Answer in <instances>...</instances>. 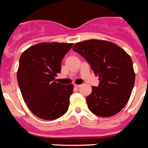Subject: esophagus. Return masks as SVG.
I'll return each mask as SVG.
<instances>
[{
    "mask_svg": "<svg viewBox=\"0 0 148 148\" xmlns=\"http://www.w3.org/2000/svg\"><path fill=\"white\" fill-rule=\"evenodd\" d=\"M74 86H75L76 88H80L81 85H77V84H75V85H74Z\"/></svg>",
    "mask_w": 148,
    "mask_h": 148,
    "instance_id": "obj_1",
    "label": "esophagus"
}]
</instances>
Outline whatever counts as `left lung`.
Returning a JSON list of instances; mask_svg holds the SVG:
<instances>
[{
  "instance_id": "1",
  "label": "left lung",
  "mask_w": 148,
  "mask_h": 148,
  "mask_svg": "<svg viewBox=\"0 0 148 148\" xmlns=\"http://www.w3.org/2000/svg\"><path fill=\"white\" fill-rule=\"evenodd\" d=\"M73 50L86 59L99 77V86H93L86 97L89 110L102 117L119 113L126 106L135 82L130 56L114 42L99 40L77 42Z\"/></svg>"
}]
</instances>
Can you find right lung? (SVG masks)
<instances>
[{
    "label": "right lung",
    "instance_id": "right-lung-1",
    "mask_svg": "<svg viewBox=\"0 0 148 148\" xmlns=\"http://www.w3.org/2000/svg\"><path fill=\"white\" fill-rule=\"evenodd\" d=\"M72 46L73 43L41 42L21 54L18 86L28 108L39 118L53 120L67 112L74 86L58 83L55 77Z\"/></svg>",
    "mask_w": 148,
    "mask_h": 148
}]
</instances>
